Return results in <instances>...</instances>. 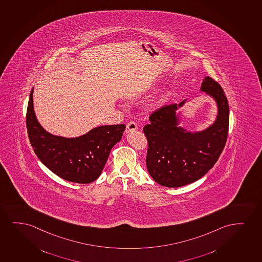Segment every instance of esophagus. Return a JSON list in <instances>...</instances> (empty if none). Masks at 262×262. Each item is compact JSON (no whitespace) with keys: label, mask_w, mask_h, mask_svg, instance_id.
I'll list each match as a JSON object with an SVG mask.
<instances>
[{"label":"esophagus","mask_w":262,"mask_h":262,"mask_svg":"<svg viewBox=\"0 0 262 262\" xmlns=\"http://www.w3.org/2000/svg\"><path fill=\"white\" fill-rule=\"evenodd\" d=\"M137 129H138V126H137L136 122L132 121V122H129L127 123L125 132L126 133H130V132H134V130H136Z\"/></svg>","instance_id":"1"}]
</instances>
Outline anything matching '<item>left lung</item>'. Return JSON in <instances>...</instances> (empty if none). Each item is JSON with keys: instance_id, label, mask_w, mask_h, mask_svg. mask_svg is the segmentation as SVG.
Returning <instances> with one entry per match:
<instances>
[{"instance_id": "8db88e82", "label": "left lung", "mask_w": 262, "mask_h": 262, "mask_svg": "<svg viewBox=\"0 0 262 262\" xmlns=\"http://www.w3.org/2000/svg\"><path fill=\"white\" fill-rule=\"evenodd\" d=\"M201 92L217 103L215 122L202 132L190 133L179 126L178 108L185 104L163 105L149 116L143 128L148 143L146 163L150 176L157 183L179 187L199 180L213 167L228 139L229 105L223 89L206 76Z\"/></svg>"}]
</instances>
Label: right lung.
I'll use <instances>...</instances> for the list:
<instances>
[{
  "label": "right lung",
  "mask_w": 262,
  "mask_h": 262,
  "mask_svg": "<svg viewBox=\"0 0 262 262\" xmlns=\"http://www.w3.org/2000/svg\"><path fill=\"white\" fill-rule=\"evenodd\" d=\"M31 91L27 128L34 153L58 177L75 183L88 184L102 172L110 151L122 139L125 124L96 127L77 138L54 136L38 122Z\"/></svg>",
  "instance_id": "right-lung-1"
}]
</instances>
